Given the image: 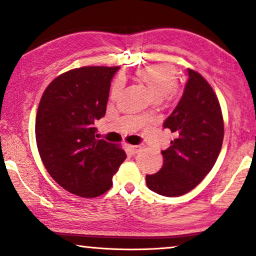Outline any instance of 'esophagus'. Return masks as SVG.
Returning a JSON list of instances; mask_svg holds the SVG:
<instances>
[{
    "mask_svg": "<svg viewBox=\"0 0 256 256\" xmlns=\"http://www.w3.org/2000/svg\"><path fill=\"white\" fill-rule=\"evenodd\" d=\"M126 150H128V152L130 153V154H136V153H138L139 152V146H134V145H126Z\"/></svg>",
    "mask_w": 256,
    "mask_h": 256,
    "instance_id": "esophagus-1",
    "label": "esophagus"
}]
</instances>
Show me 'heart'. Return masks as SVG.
I'll list each match as a JSON object with an SVG mask.
<instances>
[{
    "mask_svg": "<svg viewBox=\"0 0 256 256\" xmlns=\"http://www.w3.org/2000/svg\"><path fill=\"white\" fill-rule=\"evenodd\" d=\"M136 75L144 84L147 86L156 100H161L166 97L172 96L178 89V72L170 64H156L140 68L136 70ZM122 81L117 80L112 84L111 95L114 97L120 92ZM146 114V112L144 114Z\"/></svg>",
    "mask_w": 256,
    "mask_h": 256,
    "instance_id": "b5f03b06",
    "label": "heart"
}]
</instances>
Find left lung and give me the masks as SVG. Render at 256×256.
<instances>
[{"label":"left lung","instance_id":"8db88e82","mask_svg":"<svg viewBox=\"0 0 256 256\" xmlns=\"http://www.w3.org/2000/svg\"><path fill=\"white\" fill-rule=\"evenodd\" d=\"M188 74L181 100L164 123L174 139L161 150L162 168L146 175L147 186L167 197L184 195L200 184L217 161L224 139V120L214 89L197 72L188 70Z\"/></svg>","mask_w":256,"mask_h":256}]
</instances>
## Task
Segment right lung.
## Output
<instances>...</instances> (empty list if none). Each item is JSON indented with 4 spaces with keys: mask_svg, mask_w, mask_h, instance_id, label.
<instances>
[{
    "mask_svg": "<svg viewBox=\"0 0 256 256\" xmlns=\"http://www.w3.org/2000/svg\"><path fill=\"white\" fill-rule=\"evenodd\" d=\"M120 67L68 70L48 86L36 117V142L46 170L70 194L92 198L108 192L126 159L120 146L96 139L110 84Z\"/></svg>",
    "mask_w": 256,
    "mask_h": 256,
    "instance_id": "add662e5",
    "label": "right lung"
}]
</instances>
